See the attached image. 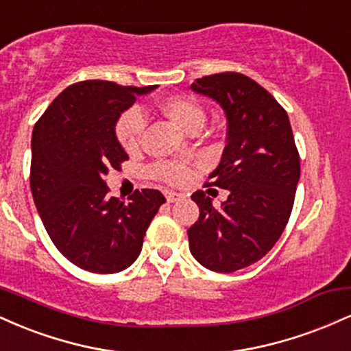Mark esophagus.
Here are the masks:
<instances>
[{
  "instance_id": "esophagus-1",
  "label": "esophagus",
  "mask_w": 351,
  "mask_h": 351,
  "mask_svg": "<svg viewBox=\"0 0 351 351\" xmlns=\"http://www.w3.org/2000/svg\"><path fill=\"white\" fill-rule=\"evenodd\" d=\"M183 196L176 191H167V201L168 203H175V201H180Z\"/></svg>"
}]
</instances>
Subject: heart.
Wrapping results in <instances>:
<instances>
[{
    "mask_svg": "<svg viewBox=\"0 0 351 351\" xmlns=\"http://www.w3.org/2000/svg\"><path fill=\"white\" fill-rule=\"evenodd\" d=\"M160 112L180 130L189 134L195 128H201L206 120V112L196 99L188 95H171L160 102ZM145 120L136 108L125 110L119 117L115 125V135L125 152L134 153L138 150L142 138ZM153 175L156 178L171 184H180L188 178V170L176 163H158L153 167Z\"/></svg>",
    "mask_w": 351,
    "mask_h": 351,
    "instance_id": "heart-1",
    "label": "heart"
}]
</instances>
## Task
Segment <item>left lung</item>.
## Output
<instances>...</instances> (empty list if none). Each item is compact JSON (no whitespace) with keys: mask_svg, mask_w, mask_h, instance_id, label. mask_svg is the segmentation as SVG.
<instances>
[{"mask_svg":"<svg viewBox=\"0 0 351 351\" xmlns=\"http://www.w3.org/2000/svg\"><path fill=\"white\" fill-rule=\"evenodd\" d=\"M191 90L224 110L228 138L209 186L228 189L219 208L193 193L199 217L188 229L189 251L203 267L234 272L267 254L293 206L300 158L287 112L256 80L237 72L206 75Z\"/></svg>","mask_w":351,"mask_h":351,"instance_id":"1","label":"left lung"}]
</instances>
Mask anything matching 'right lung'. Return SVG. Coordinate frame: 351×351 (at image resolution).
Segmentation results:
<instances>
[{
    "instance_id": "obj_1",
    "label": "right lung",
    "mask_w": 351,
    "mask_h": 351,
    "mask_svg": "<svg viewBox=\"0 0 351 351\" xmlns=\"http://www.w3.org/2000/svg\"><path fill=\"white\" fill-rule=\"evenodd\" d=\"M156 86L107 80L72 84L52 100L31 140V191L44 228L64 257L84 271L115 274L135 263L153 216L165 203L145 188L130 203L108 196L106 176L128 160L115 125Z\"/></svg>"
}]
</instances>
